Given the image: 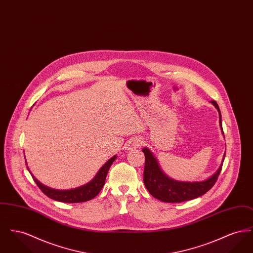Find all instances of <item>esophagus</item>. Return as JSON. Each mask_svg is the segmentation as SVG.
<instances>
[{
  "mask_svg": "<svg viewBox=\"0 0 253 253\" xmlns=\"http://www.w3.org/2000/svg\"><path fill=\"white\" fill-rule=\"evenodd\" d=\"M142 143H143V141H142L140 138H138V137H134V138H132V139H131V140L129 141V143L127 145V149H128V150L135 149V148H137V147L141 146Z\"/></svg>",
  "mask_w": 253,
  "mask_h": 253,
  "instance_id": "obj_1",
  "label": "esophagus"
}]
</instances>
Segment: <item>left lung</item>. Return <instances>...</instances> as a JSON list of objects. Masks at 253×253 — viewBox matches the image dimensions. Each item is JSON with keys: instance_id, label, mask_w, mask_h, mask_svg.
Returning a JSON list of instances; mask_svg holds the SVG:
<instances>
[{"instance_id": "left-lung-1", "label": "left lung", "mask_w": 253, "mask_h": 253, "mask_svg": "<svg viewBox=\"0 0 253 253\" xmlns=\"http://www.w3.org/2000/svg\"><path fill=\"white\" fill-rule=\"evenodd\" d=\"M219 113V125L222 129V119H221V112L218 107L215 101H211ZM145 156V167L143 172V181L145 187L154 197L158 200L167 202V203H180L184 201H189L194 198H197L203 195L210 191L213 185L215 184L217 178L221 172L222 164L224 162L225 155L223 157V160L221 166L217 169L216 172L212 174L207 180L199 181V182H183V181H176L169 178L167 176L163 170L160 168L157 157H155L152 152L144 148L142 150Z\"/></svg>"}]
</instances>
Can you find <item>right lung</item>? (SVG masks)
Masks as SVG:
<instances>
[{
  "instance_id": "right-lung-1",
  "label": "right lung",
  "mask_w": 253,
  "mask_h": 253,
  "mask_svg": "<svg viewBox=\"0 0 253 253\" xmlns=\"http://www.w3.org/2000/svg\"><path fill=\"white\" fill-rule=\"evenodd\" d=\"M116 158H117V156L110 158L108 161L101 168L99 169L96 176L90 182H88L87 184H85L82 187L72 189V190H67V191L55 190V189H51L49 187L42 185L40 181L37 180L35 176H33V174L30 172L28 167L27 169H28L29 172L31 173L37 186L40 188V190L42 193H44L46 196H48L49 198L59 201V202H63V203H80V202L89 201V200L93 199L94 197H96V195L99 193L104 186L109 169L113 164V162L116 160Z\"/></svg>"
}]
</instances>
